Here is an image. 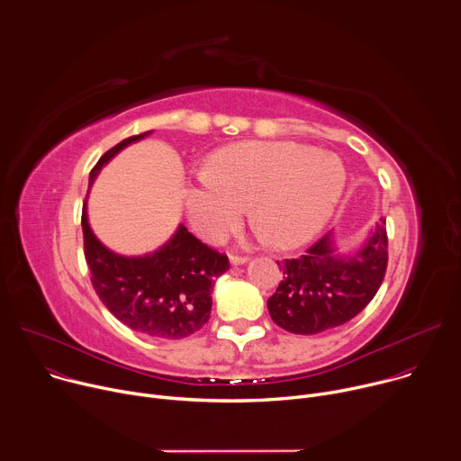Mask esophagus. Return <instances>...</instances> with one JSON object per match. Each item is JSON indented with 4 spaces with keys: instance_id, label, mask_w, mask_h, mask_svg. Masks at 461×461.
<instances>
[{
    "instance_id": "1",
    "label": "esophagus",
    "mask_w": 461,
    "mask_h": 461,
    "mask_svg": "<svg viewBox=\"0 0 461 461\" xmlns=\"http://www.w3.org/2000/svg\"><path fill=\"white\" fill-rule=\"evenodd\" d=\"M230 262L233 267H240V265H244V262H248V257H240V255H231L230 257Z\"/></svg>"
}]
</instances>
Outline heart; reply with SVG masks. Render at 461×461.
Wrapping results in <instances>:
<instances>
[{
  "label": "heart",
  "instance_id": "1",
  "mask_svg": "<svg viewBox=\"0 0 461 461\" xmlns=\"http://www.w3.org/2000/svg\"><path fill=\"white\" fill-rule=\"evenodd\" d=\"M345 184V167L332 155L295 142H240L210 157L206 171L185 185L184 206L196 233L219 240L249 204L272 244L294 248L330 219Z\"/></svg>",
  "mask_w": 461,
  "mask_h": 461
}]
</instances>
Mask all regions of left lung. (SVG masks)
<instances>
[{"mask_svg": "<svg viewBox=\"0 0 461 461\" xmlns=\"http://www.w3.org/2000/svg\"><path fill=\"white\" fill-rule=\"evenodd\" d=\"M386 262L388 239L383 219L366 242L347 255L336 251L332 233H326L304 255L285 258L283 281L268 299V312L286 332L301 336L341 326L374 299Z\"/></svg>", "mask_w": 461, "mask_h": 461, "instance_id": "8db88e82", "label": "left lung"}]
</instances>
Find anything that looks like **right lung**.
I'll list each match as a JSON object with an SVG mask.
<instances>
[{
    "instance_id": "1",
    "label": "right lung",
    "mask_w": 461,
    "mask_h": 461,
    "mask_svg": "<svg viewBox=\"0 0 461 461\" xmlns=\"http://www.w3.org/2000/svg\"><path fill=\"white\" fill-rule=\"evenodd\" d=\"M148 133L129 137L111 148L89 173V182L123 148ZM84 253L91 283L105 308L131 330L155 339H182L201 330L212 312V290L228 268L224 253L201 242L185 226L157 251L123 257L105 248L82 212Z\"/></svg>"
}]
</instances>
